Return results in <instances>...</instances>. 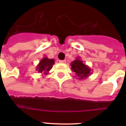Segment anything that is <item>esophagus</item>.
Listing matches in <instances>:
<instances>
[{
	"label": "esophagus",
	"instance_id": "esophagus-1",
	"mask_svg": "<svg viewBox=\"0 0 126 126\" xmlns=\"http://www.w3.org/2000/svg\"><path fill=\"white\" fill-rule=\"evenodd\" d=\"M59 63H66V61H65V60H59Z\"/></svg>",
	"mask_w": 126,
	"mask_h": 126
}]
</instances>
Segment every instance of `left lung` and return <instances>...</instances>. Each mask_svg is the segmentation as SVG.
<instances>
[{"label": "left lung", "instance_id": "8db88e82", "mask_svg": "<svg viewBox=\"0 0 126 126\" xmlns=\"http://www.w3.org/2000/svg\"><path fill=\"white\" fill-rule=\"evenodd\" d=\"M71 65V69L76 73V76L80 80L86 79L91 74L90 68L83 63V61L80 60L79 58L73 61Z\"/></svg>", "mask_w": 126, "mask_h": 126}]
</instances>
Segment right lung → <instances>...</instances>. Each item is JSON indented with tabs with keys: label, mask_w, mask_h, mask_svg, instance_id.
<instances>
[{
	"label": "right lung",
	"mask_w": 126,
	"mask_h": 126,
	"mask_svg": "<svg viewBox=\"0 0 126 126\" xmlns=\"http://www.w3.org/2000/svg\"><path fill=\"white\" fill-rule=\"evenodd\" d=\"M53 64H54V59L44 57L40 61V63L36 67V70L41 73L47 74V72L52 68Z\"/></svg>",
	"instance_id": "obj_1"
}]
</instances>
